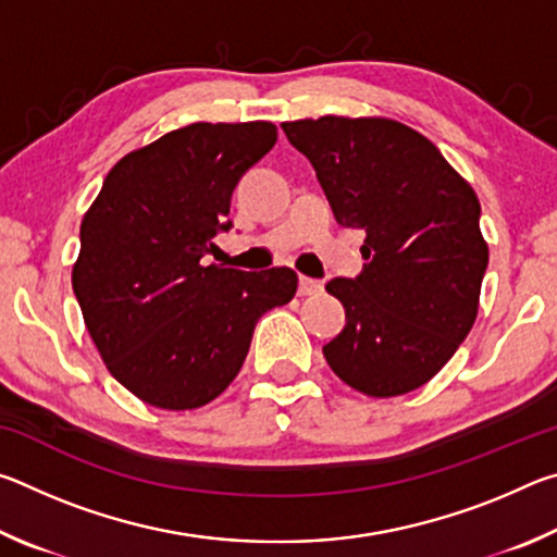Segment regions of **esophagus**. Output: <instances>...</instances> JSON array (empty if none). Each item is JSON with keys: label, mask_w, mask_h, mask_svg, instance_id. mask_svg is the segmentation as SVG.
<instances>
[{"label": "esophagus", "mask_w": 557, "mask_h": 557, "mask_svg": "<svg viewBox=\"0 0 557 557\" xmlns=\"http://www.w3.org/2000/svg\"><path fill=\"white\" fill-rule=\"evenodd\" d=\"M322 292V282L312 280V277H299V295L309 297V295H319Z\"/></svg>", "instance_id": "1"}]
</instances>
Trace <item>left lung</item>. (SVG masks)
Segmentation results:
<instances>
[{"label":"left lung","instance_id":"8db88e82","mask_svg":"<svg viewBox=\"0 0 557 557\" xmlns=\"http://www.w3.org/2000/svg\"><path fill=\"white\" fill-rule=\"evenodd\" d=\"M312 162L336 221L363 228V272L326 292L346 326L324 358L346 385L395 398L445 366L474 326L488 245L465 176L420 132L388 117L282 122Z\"/></svg>","mask_w":557,"mask_h":557}]
</instances>
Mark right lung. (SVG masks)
Returning a JSON list of instances; mask_svg holds the SVG:
<instances>
[{
	"label": "right lung",
	"instance_id": "right-lung-1",
	"mask_svg": "<svg viewBox=\"0 0 557 557\" xmlns=\"http://www.w3.org/2000/svg\"><path fill=\"white\" fill-rule=\"evenodd\" d=\"M277 143L272 122H194L120 159L83 215L73 292L112 379L162 410L228 388L258 319L297 272L206 265L238 178Z\"/></svg>",
	"mask_w": 557,
	"mask_h": 557
}]
</instances>
